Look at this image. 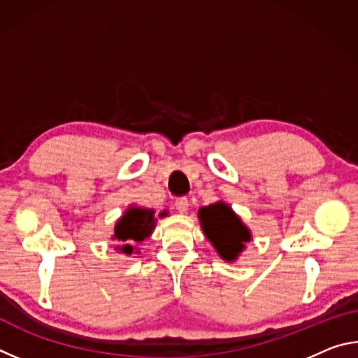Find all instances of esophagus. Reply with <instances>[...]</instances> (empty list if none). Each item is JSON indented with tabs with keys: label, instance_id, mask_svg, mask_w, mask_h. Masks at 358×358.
Here are the masks:
<instances>
[{
	"label": "esophagus",
	"instance_id": "1",
	"mask_svg": "<svg viewBox=\"0 0 358 358\" xmlns=\"http://www.w3.org/2000/svg\"><path fill=\"white\" fill-rule=\"evenodd\" d=\"M175 208H177L178 213L185 215V213H187V210H189V202H187L186 197H180L175 201Z\"/></svg>",
	"mask_w": 358,
	"mask_h": 358
}]
</instances>
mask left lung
I'll return each mask as SVG.
<instances>
[{
	"mask_svg": "<svg viewBox=\"0 0 358 358\" xmlns=\"http://www.w3.org/2000/svg\"><path fill=\"white\" fill-rule=\"evenodd\" d=\"M199 222L205 237L226 262H235L252 240L251 230L229 203L217 201L199 210Z\"/></svg>",
	"mask_w": 358,
	"mask_h": 358,
	"instance_id": "left-lung-1",
	"label": "left lung"
}]
</instances>
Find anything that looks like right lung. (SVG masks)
Segmentation results:
<instances>
[{
  "instance_id": "add662e5",
  "label": "right lung",
  "mask_w": 358,
  "mask_h": 358,
  "mask_svg": "<svg viewBox=\"0 0 358 358\" xmlns=\"http://www.w3.org/2000/svg\"><path fill=\"white\" fill-rule=\"evenodd\" d=\"M167 215L169 213L164 210L157 216L166 217ZM156 221L153 208H145L131 203L115 222L112 234V240L117 243L115 251L124 254V256H132V252H141L136 245L151 237L156 227Z\"/></svg>"
}]
</instances>
